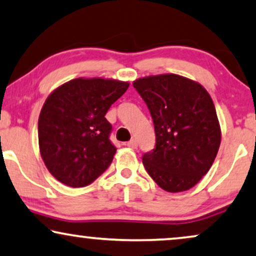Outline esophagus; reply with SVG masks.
Here are the masks:
<instances>
[{"mask_svg": "<svg viewBox=\"0 0 256 256\" xmlns=\"http://www.w3.org/2000/svg\"><path fill=\"white\" fill-rule=\"evenodd\" d=\"M128 148H136L138 146V142H137V139H131L130 142H128Z\"/></svg>", "mask_w": 256, "mask_h": 256, "instance_id": "34e87169", "label": "esophagus"}]
</instances>
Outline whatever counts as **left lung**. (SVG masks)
Segmentation results:
<instances>
[{"instance_id": "8db88e82", "label": "left lung", "mask_w": 256, "mask_h": 256, "mask_svg": "<svg viewBox=\"0 0 256 256\" xmlns=\"http://www.w3.org/2000/svg\"><path fill=\"white\" fill-rule=\"evenodd\" d=\"M154 120L156 145L143 154L144 168L162 189L180 192L208 172L221 143L216 110L198 82L177 74L134 82Z\"/></svg>"}]
</instances>
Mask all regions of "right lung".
I'll list each match as a JSON object with an SVG mask.
<instances>
[{
	"mask_svg": "<svg viewBox=\"0 0 256 256\" xmlns=\"http://www.w3.org/2000/svg\"><path fill=\"white\" fill-rule=\"evenodd\" d=\"M130 84L113 79H73L50 93L38 117V146L44 166L59 182L86 186L112 163L108 108Z\"/></svg>",
	"mask_w": 256,
	"mask_h": 256,
	"instance_id": "right-lung-1",
	"label": "right lung"
}]
</instances>
